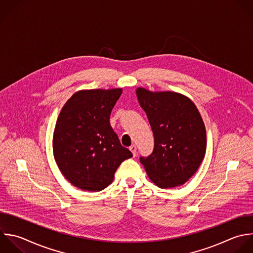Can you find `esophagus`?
Wrapping results in <instances>:
<instances>
[{
    "label": "esophagus",
    "mask_w": 253,
    "mask_h": 253,
    "mask_svg": "<svg viewBox=\"0 0 253 253\" xmlns=\"http://www.w3.org/2000/svg\"><path fill=\"white\" fill-rule=\"evenodd\" d=\"M129 150L132 152L133 156H135V155H136V146H135L134 144H132V145H130V146H129Z\"/></svg>",
    "instance_id": "esophagus-1"
}]
</instances>
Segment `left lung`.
<instances>
[{"mask_svg":"<svg viewBox=\"0 0 253 253\" xmlns=\"http://www.w3.org/2000/svg\"><path fill=\"white\" fill-rule=\"evenodd\" d=\"M136 96L154 136L153 151L140 156L150 180L160 188L184 184L199 168L207 135L201 115L187 97L138 88Z\"/></svg>","mask_w":253,"mask_h":253,"instance_id":"left-lung-1","label":"left lung"}]
</instances>
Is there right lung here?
I'll use <instances>...</instances> for the list:
<instances>
[{"instance_id":"obj_1","label":"right lung","mask_w":253,"mask_h":253,"mask_svg":"<svg viewBox=\"0 0 253 253\" xmlns=\"http://www.w3.org/2000/svg\"><path fill=\"white\" fill-rule=\"evenodd\" d=\"M122 89L75 93L62 108L53 134V153L74 186L98 192L108 187L120 164L132 156L110 124Z\"/></svg>"}]
</instances>
